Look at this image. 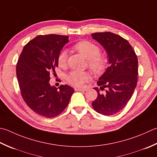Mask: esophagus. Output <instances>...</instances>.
Segmentation results:
<instances>
[{"label":"esophagus","instance_id":"34e87169","mask_svg":"<svg viewBox=\"0 0 157 157\" xmlns=\"http://www.w3.org/2000/svg\"><path fill=\"white\" fill-rule=\"evenodd\" d=\"M75 91H86L87 89L86 88H75Z\"/></svg>","mask_w":157,"mask_h":157}]
</instances>
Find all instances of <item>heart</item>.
Listing matches in <instances>:
<instances>
[{
  "label": "heart",
  "mask_w": 157,
  "mask_h": 157,
  "mask_svg": "<svg viewBox=\"0 0 157 157\" xmlns=\"http://www.w3.org/2000/svg\"><path fill=\"white\" fill-rule=\"evenodd\" d=\"M73 48L87 59L90 68L96 73H103L109 63V58L107 54L100 52L97 45L89 41H81L73 46ZM67 54L62 50L58 56V64L60 67L66 66ZM90 79V73L88 71H73L66 75V79L70 84L76 87H82Z\"/></svg>",
  "instance_id": "1"
}]
</instances>
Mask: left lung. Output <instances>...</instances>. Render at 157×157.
I'll return each instance as SVG.
<instances>
[{"mask_svg":"<svg viewBox=\"0 0 157 157\" xmlns=\"http://www.w3.org/2000/svg\"><path fill=\"white\" fill-rule=\"evenodd\" d=\"M91 35L105 48L109 64L97 82L101 90L106 88L105 93L94 88L97 98L92 105L101 114L112 116L121 112L133 94L137 82V57L127 40L118 35L104 32Z\"/></svg>","mask_w":157,"mask_h":157,"instance_id":"left-lung-1","label":"left lung"}]
</instances>
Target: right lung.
I'll return each mask as SVG.
<instances>
[{"mask_svg": "<svg viewBox=\"0 0 157 157\" xmlns=\"http://www.w3.org/2000/svg\"><path fill=\"white\" fill-rule=\"evenodd\" d=\"M69 36L39 35L24 46L16 64L21 97L26 105L46 118L59 115L68 105L74 90L68 85L58 88L50 84L52 72L58 67V56Z\"/></svg>", "mask_w": 157, "mask_h": 157, "instance_id": "1", "label": "right lung"}]
</instances>
